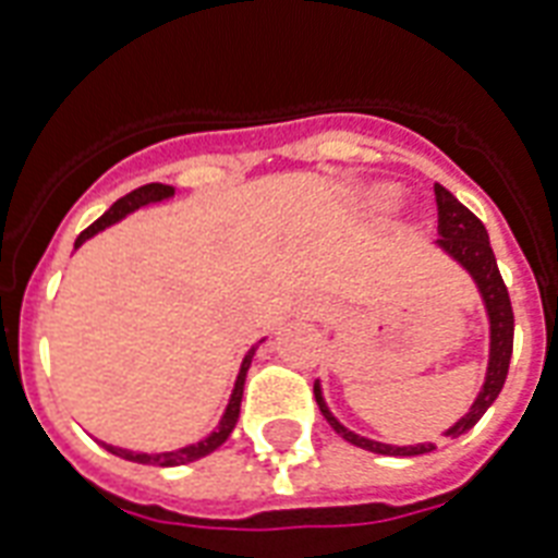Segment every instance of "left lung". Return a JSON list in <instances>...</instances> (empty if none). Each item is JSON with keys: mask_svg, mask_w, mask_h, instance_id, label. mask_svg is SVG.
Listing matches in <instances>:
<instances>
[{"mask_svg": "<svg viewBox=\"0 0 558 558\" xmlns=\"http://www.w3.org/2000/svg\"><path fill=\"white\" fill-rule=\"evenodd\" d=\"M434 199H437V234H440V248L454 257V260L469 269V275L475 278L481 295H484L486 313H489V367H486V381L481 393H477L475 405L469 408V414L463 420L451 425L446 437H460L466 434L472 425L486 414V408L493 405L498 393H501L504 381H507V371H510V356H512V332H515V318H512V304L507 283H504L498 263H495L493 245H489V234H486L484 222L472 214V210L451 196L442 185H434ZM315 402L322 408L324 420L332 425V432L344 437L348 442L359 446L365 451H376V454H393V458H414V454H425L434 451V442H420V446H388V442L367 440L359 434L348 432L344 425L330 414V408L324 405L322 388L315 381Z\"/></svg>", "mask_w": 558, "mask_h": 558, "instance_id": "8db88e82", "label": "left lung"}]
</instances>
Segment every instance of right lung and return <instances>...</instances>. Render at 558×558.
<instances>
[{
    "instance_id": "add662e5",
    "label": "right lung",
    "mask_w": 558,
    "mask_h": 558,
    "mask_svg": "<svg viewBox=\"0 0 558 558\" xmlns=\"http://www.w3.org/2000/svg\"><path fill=\"white\" fill-rule=\"evenodd\" d=\"M168 196H173V187L159 185V182H153V185H144V187H135L133 193L121 196V199H118L116 205H112V208L104 214V217L95 219V222H92L86 231H81V236H77L74 248H77L81 243H86V240L98 234V231H104L107 226L118 222L121 217H126L130 210L142 208V205H150V202L168 199ZM252 356H254V348L245 353L243 365H240V376H236V381H234V393H231V399H228L226 414H222V423H219V428L210 434V437H205V440L196 442V446H187V449H179V451H165V454H135V451L116 449V446H107V442H104V446H107V451H112V454H118V458L133 460V463H153V466H182V463H193V460L205 458V454H210L214 449H219V446H222V442L231 437V432H234V425H236V416H240L245 373H248V365H252Z\"/></svg>"
}]
</instances>
